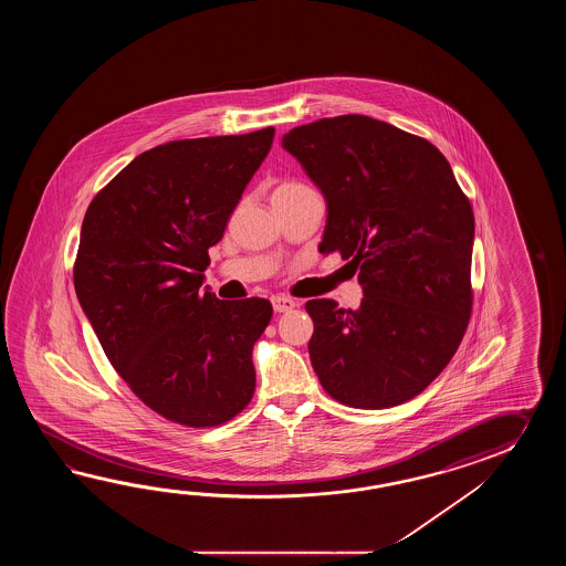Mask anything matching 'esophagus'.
Masks as SVG:
<instances>
[{
    "mask_svg": "<svg viewBox=\"0 0 566 566\" xmlns=\"http://www.w3.org/2000/svg\"><path fill=\"white\" fill-rule=\"evenodd\" d=\"M271 303H273V310L277 313L291 312L295 307V301L291 300V297H283V295L273 297Z\"/></svg>",
    "mask_w": 566,
    "mask_h": 566,
    "instance_id": "34e87169",
    "label": "esophagus"
}]
</instances>
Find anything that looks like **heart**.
Listing matches in <instances>:
<instances>
[{"instance_id":"heart-1","label":"heart","mask_w":566,"mask_h":566,"mask_svg":"<svg viewBox=\"0 0 566 566\" xmlns=\"http://www.w3.org/2000/svg\"><path fill=\"white\" fill-rule=\"evenodd\" d=\"M310 188H305L303 184H297V181H285V184H281L275 193H273V198H277V196H295V193L307 192Z\"/></svg>"}]
</instances>
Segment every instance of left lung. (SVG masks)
Here are the masks:
<instances>
[{
  "label": "left lung",
  "instance_id": "1",
  "mask_svg": "<svg viewBox=\"0 0 566 566\" xmlns=\"http://www.w3.org/2000/svg\"><path fill=\"white\" fill-rule=\"evenodd\" d=\"M281 145L324 193L319 253L339 251L361 269L358 310L305 303L313 370L342 405H402L441 374L468 329L470 200L433 144L366 115L313 120Z\"/></svg>",
  "mask_w": 566,
  "mask_h": 566
}]
</instances>
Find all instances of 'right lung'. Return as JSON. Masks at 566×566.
Masks as SVG:
<instances>
[{
  "mask_svg": "<svg viewBox=\"0 0 566 566\" xmlns=\"http://www.w3.org/2000/svg\"><path fill=\"white\" fill-rule=\"evenodd\" d=\"M275 129L157 145L135 157L86 210L76 297L108 361L169 421L214 427L253 398L254 342L266 300L220 301L205 283Z\"/></svg>",
  "mask_w": 566,
  "mask_h": 566,
  "instance_id": "obj_1",
  "label": "right lung"
}]
</instances>
